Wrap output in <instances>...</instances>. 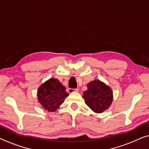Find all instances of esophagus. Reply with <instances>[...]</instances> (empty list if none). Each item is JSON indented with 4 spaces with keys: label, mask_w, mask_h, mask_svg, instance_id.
Wrapping results in <instances>:
<instances>
[{
    "label": "esophagus",
    "mask_w": 149,
    "mask_h": 149,
    "mask_svg": "<svg viewBox=\"0 0 149 149\" xmlns=\"http://www.w3.org/2000/svg\"><path fill=\"white\" fill-rule=\"evenodd\" d=\"M78 92L77 88H68V93H77Z\"/></svg>",
    "instance_id": "1"
}]
</instances>
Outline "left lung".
Returning <instances> with one entry per match:
<instances>
[{
	"label": "left lung",
	"instance_id": "left-lung-1",
	"mask_svg": "<svg viewBox=\"0 0 149 149\" xmlns=\"http://www.w3.org/2000/svg\"><path fill=\"white\" fill-rule=\"evenodd\" d=\"M82 98L93 112L102 113L111 107L113 93L109 86L100 80L95 79L87 84V90L83 92Z\"/></svg>",
	"mask_w": 149,
	"mask_h": 149
}]
</instances>
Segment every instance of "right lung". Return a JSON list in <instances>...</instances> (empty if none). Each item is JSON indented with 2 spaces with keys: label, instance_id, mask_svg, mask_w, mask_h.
Instances as JSON below:
<instances>
[{
  "label": "right lung",
  "instance_id": "obj_1",
  "mask_svg": "<svg viewBox=\"0 0 149 149\" xmlns=\"http://www.w3.org/2000/svg\"><path fill=\"white\" fill-rule=\"evenodd\" d=\"M66 88L57 79L51 78L37 90L38 102L48 112H55L68 96Z\"/></svg>",
  "mask_w": 149,
  "mask_h": 149
}]
</instances>
